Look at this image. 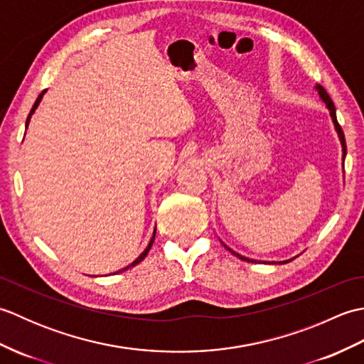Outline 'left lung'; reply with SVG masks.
Instances as JSON below:
<instances>
[{
	"label": "left lung",
	"mask_w": 364,
	"mask_h": 364,
	"mask_svg": "<svg viewBox=\"0 0 364 364\" xmlns=\"http://www.w3.org/2000/svg\"><path fill=\"white\" fill-rule=\"evenodd\" d=\"M314 89L318 90V94H319V98L322 100L323 103H326V107L328 109V112H330V117H331V122H333V125H335V131H336V134H338V137H339V142H341V149H343V168H344V158H346V139H344V133H343V129H341V127H339V123H338V120H336V109H335V105H333V102H331V98L328 97V94L326 92V89H323L322 86H319V84H316L314 86ZM222 242V241H220ZM222 245L225 247V249L230 252V253H233L235 257H237L239 259H242V261H247V262H261V261H257V259H250V258H247V257H242V255H239V253H236L235 250H231L230 247H227V244H223L222 242ZM296 258V257H294ZM294 258H291V259H294ZM291 259H286V261H278V262H289ZM262 262H267V261H262Z\"/></svg>",
	"instance_id": "8db88e82"
}]
</instances>
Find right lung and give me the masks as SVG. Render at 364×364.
Returning <instances> with one entry per match:
<instances>
[{
  "instance_id": "obj_1",
  "label": "right lung",
  "mask_w": 364,
  "mask_h": 364,
  "mask_svg": "<svg viewBox=\"0 0 364 364\" xmlns=\"http://www.w3.org/2000/svg\"><path fill=\"white\" fill-rule=\"evenodd\" d=\"M45 92L46 90H43L42 92V94L41 95H38L37 97V100H36V103H34V106H33V109H31V112H29V115H28V119H26V128H28V125H29V122H31V117H33V114L36 112V109H37V106L38 105H41V102H42V98H43V95H45ZM154 236H156V227H154V231H153V236H151V239H150V242H149V245H146L145 247V250L141 253V255H139V257L133 261V262H131V264H128L127 267H123V269H120L119 270V272H123V270H128V269H131V267H134V266H137L139 264V262H141L145 257H146V255H149V252H150V249H151V245H153V242H154ZM119 272H115V274H119Z\"/></svg>"
}]
</instances>
